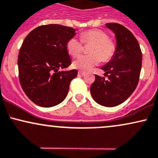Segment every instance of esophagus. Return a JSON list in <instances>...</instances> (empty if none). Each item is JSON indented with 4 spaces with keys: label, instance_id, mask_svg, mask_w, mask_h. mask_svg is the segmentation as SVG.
Instances as JSON below:
<instances>
[{
    "label": "esophagus",
    "instance_id": "1",
    "mask_svg": "<svg viewBox=\"0 0 158 158\" xmlns=\"http://www.w3.org/2000/svg\"><path fill=\"white\" fill-rule=\"evenodd\" d=\"M85 72H81V71H80V72H78V75L80 76H84L85 75Z\"/></svg>",
    "mask_w": 158,
    "mask_h": 158
}]
</instances>
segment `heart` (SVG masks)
<instances>
[{"instance_id": "1", "label": "heart", "mask_w": 158, "mask_h": 158, "mask_svg": "<svg viewBox=\"0 0 158 158\" xmlns=\"http://www.w3.org/2000/svg\"><path fill=\"white\" fill-rule=\"evenodd\" d=\"M81 41L76 37H72L67 42L66 48L72 56H79L83 51V43L93 44L90 49L91 55L81 56L73 62L74 68L81 71H89L102 61L107 62L113 57L116 46L109 40V36L100 30H89L81 34Z\"/></svg>"}]
</instances>
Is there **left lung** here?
<instances>
[{"label":"left lung","mask_w":158,"mask_h":158,"mask_svg":"<svg viewBox=\"0 0 158 158\" xmlns=\"http://www.w3.org/2000/svg\"><path fill=\"white\" fill-rule=\"evenodd\" d=\"M106 27L114 33L116 47L111 60L102 67L108 79L95 74L90 86L92 97L100 105L116 107L129 98L138 84L142 67V52L133 33L116 23Z\"/></svg>","instance_id":"8db88e82"}]
</instances>
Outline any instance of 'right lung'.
Listing matches in <instances>:
<instances>
[{"label":"right lung","mask_w":158,"mask_h":158,"mask_svg":"<svg viewBox=\"0 0 158 158\" xmlns=\"http://www.w3.org/2000/svg\"><path fill=\"white\" fill-rule=\"evenodd\" d=\"M75 32L60 24L42 25L23 42L18 58L19 81L27 96L40 107H54L63 102L71 81L77 77L76 69L59 71L71 65L66 44Z\"/></svg>","instance_id":"obj_1"}]
</instances>
